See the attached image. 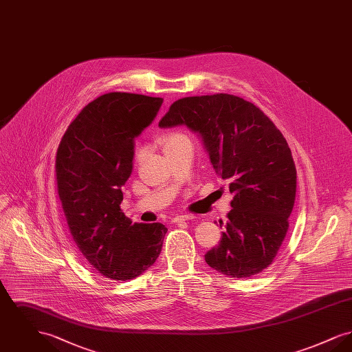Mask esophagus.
<instances>
[{
  "instance_id": "1",
  "label": "esophagus",
  "mask_w": 352,
  "mask_h": 352,
  "mask_svg": "<svg viewBox=\"0 0 352 352\" xmlns=\"http://www.w3.org/2000/svg\"><path fill=\"white\" fill-rule=\"evenodd\" d=\"M190 219H192L191 215H177V217H174L173 221H174V223H182V221L190 220Z\"/></svg>"
}]
</instances>
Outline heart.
<instances>
[{
	"instance_id": "b5f03b06",
	"label": "heart",
	"mask_w": 352,
	"mask_h": 352,
	"mask_svg": "<svg viewBox=\"0 0 352 352\" xmlns=\"http://www.w3.org/2000/svg\"><path fill=\"white\" fill-rule=\"evenodd\" d=\"M187 141H190V140H188L184 134L170 133L164 135V137L161 138V145H162L164 151L166 153V151H171V149L177 148L178 145H181V144H184V142H187ZM137 157H140V155H137Z\"/></svg>"
}]
</instances>
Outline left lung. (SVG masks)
I'll return each instance as SVG.
<instances>
[{
  "label": "left lung",
  "instance_id": "left-lung-1",
  "mask_svg": "<svg viewBox=\"0 0 352 352\" xmlns=\"http://www.w3.org/2000/svg\"><path fill=\"white\" fill-rule=\"evenodd\" d=\"M158 125H186L199 134L234 195L226 231L219 245L204 254L206 263L234 278L268 268L287 232L297 188V170L283 133L254 104L228 94L179 99Z\"/></svg>",
  "mask_w": 352,
  "mask_h": 352
}]
</instances>
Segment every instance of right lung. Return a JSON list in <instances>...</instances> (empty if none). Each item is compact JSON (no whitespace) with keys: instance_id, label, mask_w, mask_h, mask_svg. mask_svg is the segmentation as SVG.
I'll list each match as a JSON object with an SVG mask.
<instances>
[{"instance_id":"right-lung-1","label":"right lung","mask_w":352,"mask_h":352,"mask_svg":"<svg viewBox=\"0 0 352 352\" xmlns=\"http://www.w3.org/2000/svg\"><path fill=\"white\" fill-rule=\"evenodd\" d=\"M164 99L111 92L87 104L56 151L58 194L71 236L89 265L126 281L155 263L168 228L132 223L120 208L133 168L134 138L149 126Z\"/></svg>"}]
</instances>
